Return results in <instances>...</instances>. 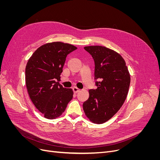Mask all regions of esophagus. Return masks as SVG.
<instances>
[{
	"label": "esophagus",
	"mask_w": 160,
	"mask_h": 160,
	"mask_svg": "<svg viewBox=\"0 0 160 160\" xmlns=\"http://www.w3.org/2000/svg\"><path fill=\"white\" fill-rule=\"evenodd\" d=\"M72 91H73L74 93H78V92H79V91H80V89L77 88V87H74V88H72Z\"/></svg>",
	"instance_id": "esophagus-1"
}]
</instances>
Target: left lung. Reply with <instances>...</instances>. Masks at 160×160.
<instances>
[{
  "label": "left lung",
  "mask_w": 160,
  "mask_h": 160,
  "mask_svg": "<svg viewBox=\"0 0 160 160\" xmlns=\"http://www.w3.org/2000/svg\"><path fill=\"white\" fill-rule=\"evenodd\" d=\"M84 49L95 62L94 79L97 89L89 91L83 104V111L93 123L102 124L117 112L124 102L130 84V76L122 57L102 46H88Z\"/></svg>",
  "instance_id": "left-lung-1"
}]
</instances>
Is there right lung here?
I'll list each match as a JSON object with an SVG mask.
<instances>
[{
	"mask_svg": "<svg viewBox=\"0 0 160 160\" xmlns=\"http://www.w3.org/2000/svg\"><path fill=\"white\" fill-rule=\"evenodd\" d=\"M76 49L62 42L49 43L38 48L28 61L25 69L28 93L47 119L60 117L72 98V90L63 88L56 80L60 79L67 56Z\"/></svg>",
	"mask_w": 160,
	"mask_h": 160,
	"instance_id": "1",
	"label": "right lung"
}]
</instances>
